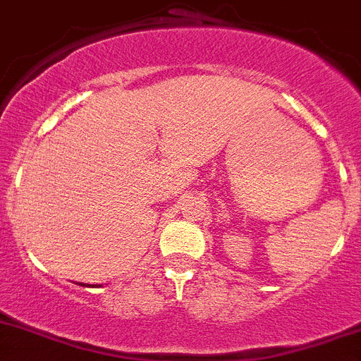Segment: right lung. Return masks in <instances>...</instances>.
Returning <instances> with one entry per match:
<instances>
[{"label":"right lung","mask_w":361,"mask_h":361,"mask_svg":"<svg viewBox=\"0 0 361 361\" xmlns=\"http://www.w3.org/2000/svg\"><path fill=\"white\" fill-rule=\"evenodd\" d=\"M81 285V283H80ZM81 287H87V285H81ZM92 287H94V285H92Z\"/></svg>","instance_id":"1"}]
</instances>
